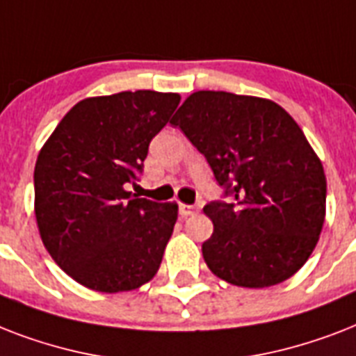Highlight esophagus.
I'll return each mask as SVG.
<instances>
[{
    "label": "esophagus",
    "mask_w": 356,
    "mask_h": 356,
    "mask_svg": "<svg viewBox=\"0 0 356 356\" xmlns=\"http://www.w3.org/2000/svg\"><path fill=\"white\" fill-rule=\"evenodd\" d=\"M195 212H197V207L184 205V203L179 205V214H181V218H188L192 216V214H195Z\"/></svg>",
    "instance_id": "34e87169"
}]
</instances>
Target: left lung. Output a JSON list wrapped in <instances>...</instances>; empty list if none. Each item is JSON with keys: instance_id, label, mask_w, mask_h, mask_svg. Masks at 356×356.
<instances>
[{"instance_id": "1", "label": "left lung", "mask_w": 356, "mask_h": 356, "mask_svg": "<svg viewBox=\"0 0 356 356\" xmlns=\"http://www.w3.org/2000/svg\"><path fill=\"white\" fill-rule=\"evenodd\" d=\"M205 155L234 203H209V270L242 288L298 273L325 222L327 179L296 120L271 99L231 92L190 94L172 120Z\"/></svg>"}]
</instances>
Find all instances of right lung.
<instances>
[{
  "label": "right lung",
  "instance_id": "obj_1",
  "mask_svg": "<svg viewBox=\"0 0 356 356\" xmlns=\"http://www.w3.org/2000/svg\"><path fill=\"white\" fill-rule=\"evenodd\" d=\"M175 92H118L70 108L35 166V216L51 259L83 286L136 290L161 268L177 203L133 195L151 138L177 108Z\"/></svg>",
  "mask_w": 356,
  "mask_h": 356
}]
</instances>
